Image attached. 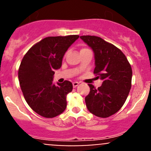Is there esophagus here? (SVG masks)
Segmentation results:
<instances>
[{"mask_svg":"<svg viewBox=\"0 0 151 151\" xmlns=\"http://www.w3.org/2000/svg\"><path fill=\"white\" fill-rule=\"evenodd\" d=\"M79 84H80V83H78V82H74V83H72L73 87H74V88H76V87H77Z\"/></svg>","mask_w":151,"mask_h":151,"instance_id":"esophagus-1","label":"esophagus"}]
</instances>
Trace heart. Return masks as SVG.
Wrapping results in <instances>:
<instances>
[{"label":"heart","instance_id":"obj_1","mask_svg":"<svg viewBox=\"0 0 151 151\" xmlns=\"http://www.w3.org/2000/svg\"><path fill=\"white\" fill-rule=\"evenodd\" d=\"M87 50V49H85V48H84V49H82L81 50Z\"/></svg>","mask_w":151,"mask_h":151}]
</instances>
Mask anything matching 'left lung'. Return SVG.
<instances>
[{
	"instance_id": "8db88e82",
	"label": "left lung",
	"mask_w": 151,
	"mask_h": 151,
	"mask_svg": "<svg viewBox=\"0 0 151 151\" xmlns=\"http://www.w3.org/2000/svg\"><path fill=\"white\" fill-rule=\"evenodd\" d=\"M80 39L93 51V73L103 81L97 89L88 84L86 106L96 116L107 118L116 113L127 99L132 87V67L121 50L101 38L82 36Z\"/></svg>"
}]
</instances>
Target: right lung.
<instances>
[{"label":"right lung","instance_id":"add662e5","mask_svg":"<svg viewBox=\"0 0 151 151\" xmlns=\"http://www.w3.org/2000/svg\"><path fill=\"white\" fill-rule=\"evenodd\" d=\"M80 37L77 35L50 36L33 45L22 58L18 71L19 85L25 99L34 112L51 118L66 108V95L72 83H52L55 70L61 67L69 47Z\"/></svg>","mask_w":151,"mask_h":151}]
</instances>
